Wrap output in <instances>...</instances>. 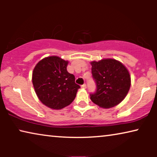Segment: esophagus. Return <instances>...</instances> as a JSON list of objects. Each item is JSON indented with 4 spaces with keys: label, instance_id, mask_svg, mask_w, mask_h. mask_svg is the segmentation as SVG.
Wrapping results in <instances>:
<instances>
[{
    "label": "esophagus",
    "instance_id": "1",
    "mask_svg": "<svg viewBox=\"0 0 157 157\" xmlns=\"http://www.w3.org/2000/svg\"><path fill=\"white\" fill-rule=\"evenodd\" d=\"M81 88H82V89H86V85L85 83H84V84L81 85Z\"/></svg>",
    "mask_w": 157,
    "mask_h": 157
}]
</instances>
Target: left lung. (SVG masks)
I'll return each mask as SVG.
<instances>
[{
    "label": "left lung",
    "instance_id": "obj_1",
    "mask_svg": "<svg viewBox=\"0 0 157 157\" xmlns=\"http://www.w3.org/2000/svg\"><path fill=\"white\" fill-rule=\"evenodd\" d=\"M91 74L96 85L90 98L94 104L109 109L121 103L127 95L131 86L128 70L115 59H103L91 63Z\"/></svg>",
    "mask_w": 157,
    "mask_h": 157
}]
</instances>
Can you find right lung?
Returning <instances> with one entry per match:
<instances>
[{"label":"right lung","mask_w":157,"mask_h":157,"mask_svg":"<svg viewBox=\"0 0 157 157\" xmlns=\"http://www.w3.org/2000/svg\"><path fill=\"white\" fill-rule=\"evenodd\" d=\"M68 61L58 56L42 59L34 68L32 76L38 98L53 109H61L71 104L80 86L75 76L67 71Z\"/></svg>","instance_id":"right-lung-1"}]
</instances>
